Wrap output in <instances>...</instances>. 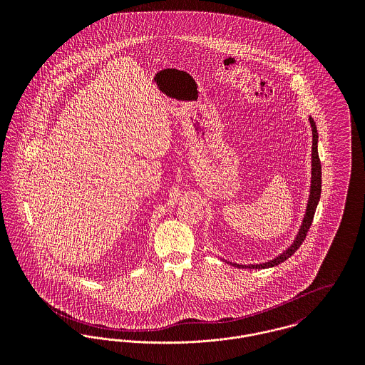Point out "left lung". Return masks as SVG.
Here are the masks:
<instances>
[{
  "instance_id": "1",
  "label": "left lung",
  "mask_w": 365,
  "mask_h": 365,
  "mask_svg": "<svg viewBox=\"0 0 365 365\" xmlns=\"http://www.w3.org/2000/svg\"><path fill=\"white\" fill-rule=\"evenodd\" d=\"M309 123L312 128V168H311V188H309V198H308V204L305 209V215L302 219V223L298 229L297 236L294 237V242L282 252L279 253L277 257H274L272 260L260 262V264H237V262H232V261L226 260V262L237 267V268H269V267H275L278 264H281L282 261L288 260L302 245V242L307 237L308 229L312 225L313 216L316 212V207L319 204L320 200V192H322V165H320V160L317 155V129H316V123L312 118H309Z\"/></svg>"
}]
</instances>
